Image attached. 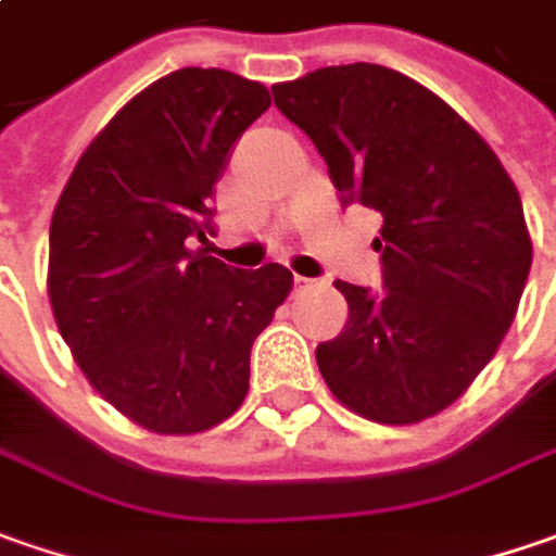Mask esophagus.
<instances>
[{"label": "esophagus", "instance_id": "34e87169", "mask_svg": "<svg viewBox=\"0 0 556 556\" xmlns=\"http://www.w3.org/2000/svg\"><path fill=\"white\" fill-rule=\"evenodd\" d=\"M307 289H317V279L295 277V292H307Z\"/></svg>", "mask_w": 556, "mask_h": 556}]
</instances>
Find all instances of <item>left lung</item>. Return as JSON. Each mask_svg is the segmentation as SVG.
Masks as SVG:
<instances>
[{
    "instance_id": "left-lung-1",
    "label": "left lung",
    "mask_w": 556,
    "mask_h": 556,
    "mask_svg": "<svg viewBox=\"0 0 556 556\" xmlns=\"http://www.w3.org/2000/svg\"><path fill=\"white\" fill-rule=\"evenodd\" d=\"M329 167L342 205L382 214V289L336 279L345 329L317 345L349 410L407 426L442 414L495 357L532 267V239L492 146L432 89L382 64L274 86Z\"/></svg>"
}]
</instances>
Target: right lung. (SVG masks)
Wrapping results in <instances>:
<instances>
[{"mask_svg": "<svg viewBox=\"0 0 556 556\" xmlns=\"http://www.w3.org/2000/svg\"><path fill=\"white\" fill-rule=\"evenodd\" d=\"M270 109L257 80L182 67L109 121L61 189L49 302L89 386L157 435H195L249 395L254 339L292 292L282 264L211 257L214 182Z\"/></svg>", "mask_w": 556, "mask_h": 556, "instance_id": "1", "label": "right lung"}]
</instances>
